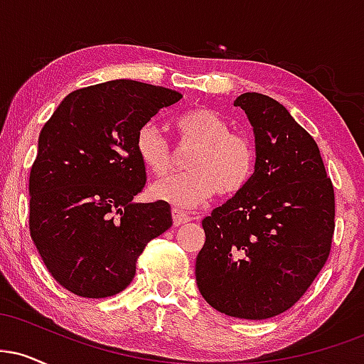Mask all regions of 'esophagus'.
<instances>
[{
    "instance_id": "esophagus-1",
    "label": "esophagus",
    "mask_w": 364,
    "mask_h": 364,
    "mask_svg": "<svg viewBox=\"0 0 364 364\" xmlns=\"http://www.w3.org/2000/svg\"><path fill=\"white\" fill-rule=\"evenodd\" d=\"M193 219L190 214H186V212L179 210V208H173V223L174 225H181V224H186L190 223V220Z\"/></svg>"
}]
</instances>
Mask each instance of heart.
I'll return each instance as SVG.
<instances>
[{"mask_svg": "<svg viewBox=\"0 0 364 364\" xmlns=\"http://www.w3.org/2000/svg\"><path fill=\"white\" fill-rule=\"evenodd\" d=\"M174 127L181 141L196 145L188 159V173L159 179L150 196L176 208H196L217 191L240 193L255 171V147L248 136L231 132L224 116L208 107L179 114ZM135 154L150 173L162 176L171 168V145L154 123L141 124L135 135Z\"/></svg>", "mask_w": 364, "mask_h": 364, "instance_id": "1", "label": "heart"}]
</instances>
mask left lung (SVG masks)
<instances>
[{
	"label": "left lung",
	"mask_w": 364,
	"mask_h": 364,
	"mask_svg": "<svg viewBox=\"0 0 364 364\" xmlns=\"http://www.w3.org/2000/svg\"><path fill=\"white\" fill-rule=\"evenodd\" d=\"M255 135V173L202 220L196 257L203 299L235 318L265 320L299 301L327 262L336 198L313 136L258 92L235 101Z\"/></svg>",
	"instance_id": "left-lung-1"
}]
</instances>
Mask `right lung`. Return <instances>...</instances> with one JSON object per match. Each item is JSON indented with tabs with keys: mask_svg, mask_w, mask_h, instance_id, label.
<instances>
[{
	"mask_svg": "<svg viewBox=\"0 0 364 364\" xmlns=\"http://www.w3.org/2000/svg\"><path fill=\"white\" fill-rule=\"evenodd\" d=\"M183 95L111 80L63 99L41 129L28 178V228L49 274L82 298L127 289L136 258L173 225L169 203H135L147 174L135 135Z\"/></svg>",
	"mask_w": 364,
	"mask_h": 364,
	"instance_id": "add662e5",
	"label": "right lung"
}]
</instances>
